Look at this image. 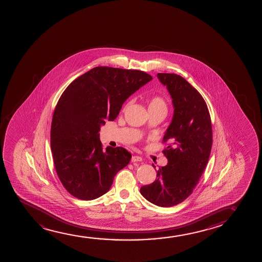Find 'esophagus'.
<instances>
[{
    "label": "esophagus",
    "mask_w": 262,
    "mask_h": 262,
    "mask_svg": "<svg viewBox=\"0 0 262 262\" xmlns=\"http://www.w3.org/2000/svg\"><path fill=\"white\" fill-rule=\"evenodd\" d=\"M141 161H142V158H140V157H138V156H133V158H132V162L133 163Z\"/></svg>",
    "instance_id": "1"
}]
</instances>
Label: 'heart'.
I'll return each mask as SVG.
<instances>
[{
  "mask_svg": "<svg viewBox=\"0 0 262 262\" xmlns=\"http://www.w3.org/2000/svg\"><path fill=\"white\" fill-rule=\"evenodd\" d=\"M148 108H164L166 109V104L162 97H154L151 98L150 102L148 104Z\"/></svg>",
  "mask_w": 262,
  "mask_h": 262,
  "instance_id": "obj_1",
  "label": "heart"
}]
</instances>
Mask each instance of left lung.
Wrapping results in <instances>:
<instances>
[{
    "instance_id": "obj_1",
    "label": "left lung",
    "mask_w": 262,
    "mask_h": 262,
    "mask_svg": "<svg viewBox=\"0 0 262 262\" xmlns=\"http://www.w3.org/2000/svg\"><path fill=\"white\" fill-rule=\"evenodd\" d=\"M157 77L168 90L173 106L164 136L169 143L163 151L168 163L159 167L154 183L140 188V193L167 208L186 200L199 183L211 151L212 126L206 102L186 79L174 73Z\"/></svg>"
}]
</instances>
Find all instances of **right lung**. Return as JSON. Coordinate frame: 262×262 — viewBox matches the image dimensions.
Masks as SVG:
<instances>
[{
	"label": "right lung",
	"mask_w": 262,
	"mask_h": 262,
	"mask_svg": "<svg viewBox=\"0 0 262 262\" xmlns=\"http://www.w3.org/2000/svg\"><path fill=\"white\" fill-rule=\"evenodd\" d=\"M152 77L137 70L96 67L72 81L58 101L51 126L54 167L72 196L91 201L110 190L132 155L122 147L103 150L101 126Z\"/></svg>",
	"instance_id": "right-lung-1"
}]
</instances>
